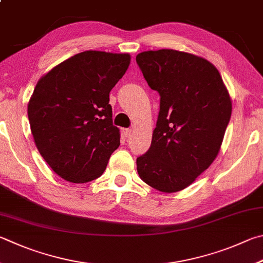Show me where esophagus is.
Here are the masks:
<instances>
[{
	"label": "esophagus",
	"instance_id": "1",
	"mask_svg": "<svg viewBox=\"0 0 263 263\" xmlns=\"http://www.w3.org/2000/svg\"><path fill=\"white\" fill-rule=\"evenodd\" d=\"M123 133H124V136H125L126 138H130L131 135H132V130H131V128H124Z\"/></svg>",
	"mask_w": 263,
	"mask_h": 263
}]
</instances>
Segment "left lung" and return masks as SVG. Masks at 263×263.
Masks as SVG:
<instances>
[{
  "instance_id": "obj_1",
  "label": "left lung",
  "mask_w": 263,
  "mask_h": 263,
  "mask_svg": "<svg viewBox=\"0 0 263 263\" xmlns=\"http://www.w3.org/2000/svg\"><path fill=\"white\" fill-rule=\"evenodd\" d=\"M160 114L146 154L137 159L141 180L163 193L187 187L218 155L232 101L218 70L201 56L160 49L138 54Z\"/></svg>"
}]
</instances>
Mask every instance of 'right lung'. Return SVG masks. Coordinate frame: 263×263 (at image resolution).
I'll return each mask as SVG.
<instances>
[{"label":"right lung","mask_w":263,"mask_h":263,"mask_svg":"<svg viewBox=\"0 0 263 263\" xmlns=\"http://www.w3.org/2000/svg\"><path fill=\"white\" fill-rule=\"evenodd\" d=\"M130 54L86 50L45 73L27 104L37 151L55 174L83 184L97 179L119 146L109 93Z\"/></svg>","instance_id":"right-lung-1"}]
</instances>
